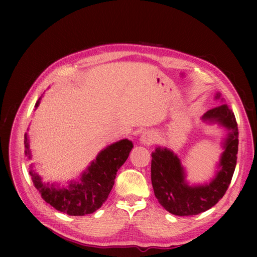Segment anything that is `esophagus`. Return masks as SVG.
<instances>
[{
  "label": "esophagus",
  "mask_w": 257,
  "mask_h": 257,
  "mask_svg": "<svg viewBox=\"0 0 257 257\" xmlns=\"http://www.w3.org/2000/svg\"><path fill=\"white\" fill-rule=\"evenodd\" d=\"M141 143L143 145L149 146L155 143V134L152 132H145V133L141 137Z\"/></svg>",
  "instance_id": "obj_1"
}]
</instances>
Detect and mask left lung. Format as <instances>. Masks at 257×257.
<instances>
[{
  "mask_svg": "<svg viewBox=\"0 0 257 257\" xmlns=\"http://www.w3.org/2000/svg\"><path fill=\"white\" fill-rule=\"evenodd\" d=\"M214 99L221 103L203 114L200 120L208 125L223 130L220 143L222 153L215 164L213 176L205 182L186 180L188 172L181 159L166 147L158 146L152 152L151 181L154 195L169 213L185 216L196 215L213 207L226 192L235 172L238 152V126L235 114L225 104L221 93Z\"/></svg>",
  "mask_w": 257,
  "mask_h": 257,
  "instance_id": "obj_1",
  "label": "left lung"
}]
</instances>
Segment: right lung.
I'll use <instances>...</instances> for the list:
<instances>
[{
	"instance_id": "obj_1",
	"label": "right lung",
	"mask_w": 257,
	"mask_h": 257,
	"mask_svg": "<svg viewBox=\"0 0 257 257\" xmlns=\"http://www.w3.org/2000/svg\"><path fill=\"white\" fill-rule=\"evenodd\" d=\"M42 97L43 95L36 102L35 109L40 106ZM133 147V142L126 138L108 145L98 152L78 178L67 181L66 185L45 182L42 176L36 173L33 164L30 165L29 174L42 198L53 208L74 216L90 214L107 200L114 184L116 172L127 160ZM25 148L26 157L32 160L28 133L25 135Z\"/></svg>"
}]
</instances>
